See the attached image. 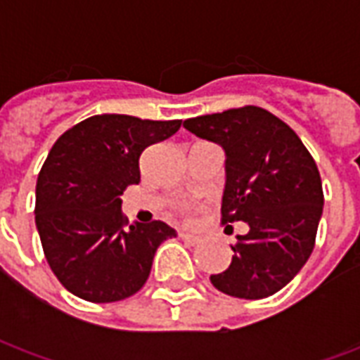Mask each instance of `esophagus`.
Returning <instances> with one entry per match:
<instances>
[{"label":"esophagus","mask_w":360,"mask_h":360,"mask_svg":"<svg viewBox=\"0 0 360 360\" xmlns=\"http://www.w3.org/2000/svg\"><path fill=\"white\" fill-rule=\"evenodd\" d=\"M179 237H181V241H185L187 245H196V243H198V237L193 233H185V231H181Z\"/></svg>","instance_id":"obj_1"}]
</instances>
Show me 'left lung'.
<instances>
[{
  "mask_svg": "<svg viewBox=\"0 0 360 360\" xmlns=\"http://www.w3.org/2000/svg\"><path fill=\"white\" fill-rule=\"evenodd\" d=\"M183 127L226 152L221 224L245 221L226 271L210 276L218 291L264 299L299 274L314 249L322 218V181L291 127L270 111L245 105L187 119Z\"/></svg>",
  "mask_w": 360,
  "mask_h": 360,
  "instance_id": "left-lung-1",
  "label": "left lung"
}]
</instances>
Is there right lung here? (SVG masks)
I'll return each instance as SVG.
<instances>
[{"mask_svg":"<svg viewBox=\"0 0 360 360\" xmlns=\"http://www.w3.org/2000/svg\"><path fill=\"white\" fill-rule=\"evenodd\" d=\"M179 127L181 119L103 113L71 127L51 146L36 183V229L67 291L115 302L146 283L158 247L177 233L160 219L127 227L121 195L141 181L142 152Z\"/></svg>","mask_w":360,"mask_h":360,"instance_id":"obj_1","label":"right lung"}]
</instances>
